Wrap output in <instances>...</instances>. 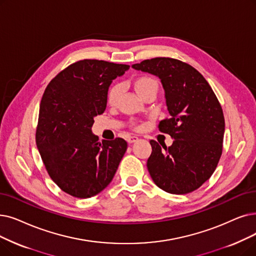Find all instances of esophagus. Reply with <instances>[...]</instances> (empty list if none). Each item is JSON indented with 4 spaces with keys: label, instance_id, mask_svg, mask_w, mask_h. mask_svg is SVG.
<instances>
[{
    "label": "esophagus",
    "instance_id": "esophagus-1",
    "mask_svg": "<svg viewBox=\"0 0 256 256\" xmlns=\"http://www.w3.org/2000/svg\"><path fill=\"white\" fill-rule=\"evenodd\" d=\"M126 140H128V143H134V142L139 140V137H137V136H130Z\"/></svg>",
    "mask_w": 256,
    "mask_h": 256
}]
</instances>
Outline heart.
I'll return each mask as SVG.
<instances>
[{"label":"heart","instance_id":"obj_1","mask_svg":"<svg viewBox=\"0 0 256 256\" xmlns=\"http://www.w3.org/2000/svg\"><path fill=\"white\" fill-rule=\"evenodd\" d=\"M132 86H134L135 91L138 93L140 97L143 99L150 94H157L159 90V82L158 80L148 75H140L132 80ZM121 93V88L119 84H113L110 86L106 95V100L108 106H116L119 100ZM136 130H141V124H135L134 126Z\"/></svg>","mask_w":256,"mask_h":256}]
</instances>
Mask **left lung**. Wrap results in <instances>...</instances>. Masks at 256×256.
I'll list each match as a JSON object with an SVG mask.
<instances>
[{
  "instance_id": "1",
  "label": "left lung",
  "mask_w": 256,
  "mask_h": 256,
  "mask_svg": "<svg viewBox=\"0 0 256 256\" xmlns=\"http://www.w3.org/2000/svg\"><path fill=\"white\" fill-rule=\"evenodd\" d=\"M158 76L165 91L170 118L159 130L170 135V146L150 140L148 170L161 190L190 194L201 187L216 170L225 132L223 110L203 75L179 60L156 58L132 66Z\"/></svg>"
}]
</instances>
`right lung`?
I'll return each instance as SVG.
<instances>
[{
  "label": "right lung",
  "mask_w": 256,
  "mask_h": 256,
  "mask_svg": "<svg viewBox=\"0 0 256 256\" xmlns=\"http://www.w3.org/2000/svg\"><path fill=\"white\" fill-rule=\"evenodd\" d=\"M130 69L97 60H78L47 86L40 106L36 146L53 182L68 194L86 198L110 183L128 148L122 138L99 142L91 128L104 112L106 95Z\"/></svg>",
  "instance_id": "add662e5"
}]
</instances>
